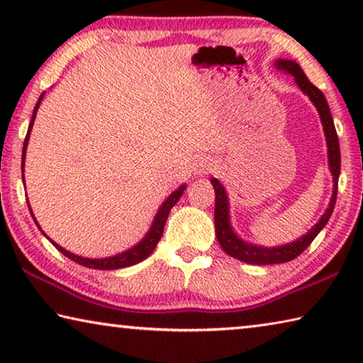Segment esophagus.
I'll use <instances>...</instances> for the list:
<instances>
[{
    "mask_svg": "<svg viewBox=\"0 0 363 363\" xmlns=\"http://www.w3.org/2000/svg\"><path fill=\"white\" fill-rule=\"evenodd\" d=\"M213 167V160L211 158H200L199 163H196V168L195 171L199 174H203L206 171H210Z\"/></svg>",
    "mask_w": 363,
    "mask_h": 363,
    "instance_id": "obj_1",
    "label": "esophagus"
}]
</instances>
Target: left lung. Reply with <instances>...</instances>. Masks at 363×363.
Segmentation results:
<instances>
[{
	"mask_svg": "<svg viewBox=\"0 0 363 363\" xmlns=\"http://www.w3.org/2000/svg\"><path fill=\"white\" fill-rule=\"evenodd\" d=\"M275 67L279 70H284L291 73L296 79V83L301 89L304 91V94L309 96V99L314 102V106L317 107L318 113H320V120L323 125V131H325V138H327V145H328V163H330V169L331 174H333V181H335V190H333V196H331L330 206L328 210L325 211L320 220L312 227L309 233H306L304 237H301L299 240L284 245V247H277V248H262V247H256V245L247 243L238 238L235 233H233L230 223H229V203H227V195L224 187L220 186V182L218 179H211V184L214 187V192H216V205H214V224H216V237L218 242L227 255L235 257V259H240L247 264H280V262H288L298 257L303 251L309 247L312 240L318 235L325 224L328 223V219L331 216V213L335 210V203H336V194H337V179H340V169H341V153H340V140H337V134L335 130V123L333 118H331L330 108L327 99L320 89L317 86L312 84L309 82V78L304 75V72L301 70V67L294 62V60H277L275 62Z\"/></svg>",
	"mask_w": 363,
	"mask_h": 363,
	"instance_id": "left-lung-1",
	"label": "left lung"
}]
</instances>
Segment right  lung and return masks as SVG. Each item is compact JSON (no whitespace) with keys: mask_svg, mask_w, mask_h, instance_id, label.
<instances>
[{"mask_svg":"<svg viewBox=\"0 0 363 363\" xmlns=\"http://www.w3.org/2000/svg\"><path fill=\"white\" fill-rule=\"evenodd\" d=\"M43 99V94L40 96L38 102H36V106L33 108V116H32V121H30L28 125V131H27V136H26V140H23V150H22V173H23V160H26V150H27V144H28V136H30V131H32V126H33V121H35V116H36V110H38L40 107V102ZM23 179V176H22ZM184 189H186V186H181L177 190H174L173 194H171L167 200H164V203L162 205V208H160L158 213H157V218L155 220H153V224L150 227L149 233H147L145 238L140 243H138L136 247H133L131 250L125 251V253H120L116 256H112V257H104V259H88V257H82V256H77L70 253V251L64 250L62 247H59L57 243H54L52 240L51 242L54 247H56L60 253L65 255L69 259L75 261L78 264H82V266L84 267H91V269H99V270H110V269H121V267H128V266H134V264H138L140 261H144L147 256L152 255V251L155 250L157 243L160 242V238H162L163 235V229H164V223H167V219L169 216V211L171 208H173L177 200L181 199V195L184 194ZM28 210H30V205H28ZM30 213H32V210H30ZM32 218H33V213H32ZM33 220L36 223V219L33 218ZM36 225H38V223H36ZM40 227V225H38ZM45 233V232H43ZM46 235V233H45Z\"/></svg>","mask_w":363,"mask_h":363,"instance_id":"1","label":"right lung"}]
</instances>
